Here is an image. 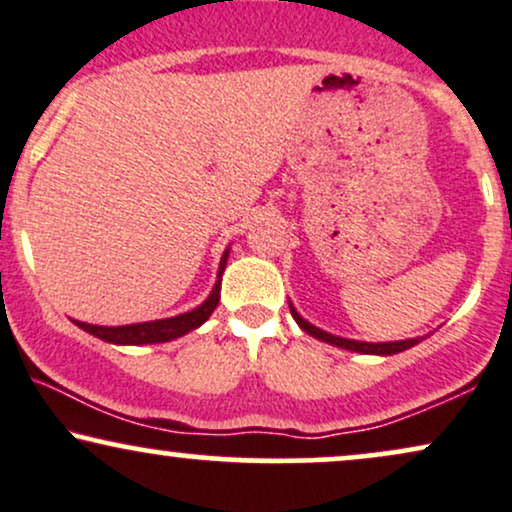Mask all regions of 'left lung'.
Wrapping results in <instances>:
<instances>
[{
	"mask_svg": "<svg viewBox=\"0 0 512 512\" xmlns=\"http://www.w3.org/2000/svg\"><path fill=\"white\" fill-rule=\"evenodd\" d=\"M288 307H291V315H293L295 322H298L300 329L307 331V334L319 338V341H324V343H331V346H336V348L353 350V353H362V355H396V353H403V350H408L412 346H417V343H420L422 338H427V336H417V338H405V341H384V343L355 341V338L334 336V334H329V331H324V329H319V326L310 324L305 317H300V312L295 310L291 300H288Z\"/></svg>",
	"mask_w": 512,
	"mask_h": 512,
	"instance_id": "1",
	"label": "left lung"
}]
</instances>
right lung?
<instances>
[{
  "label": "right lung",
  "mask_w": 512,
  "mask_h": 512,
  "mask_svg": "<svg viewBox=\"0 0 512 512\" xmlns=\"http://www.w3.org/2000/svg\"><path fill=\"white\" fill-rule=\"evenodd\" d=\"M229 252L231 248L224 250L219 262V272H217V283H214L212 293L202 300L195 310L181 312L176 317H166V319H155V322H138V324H123V326H100V324H88V322H78L73 319V324L78 329L88 331V334L102 338V341L114 343V346H150V343H166L174 341V338L186 336L188 331L202 326L217 310L219 305V293H221V274H224L226 262H229Z\"/></svg>",
  "instance_id": "1"
}]
</instances>
